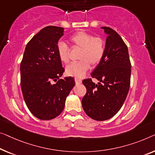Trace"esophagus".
<instances>
[{
  "instance_id": "obj_1",
  "label": "esophagus",
  "mask_w": 155,
  "mask_h": 155,
  "mask_svg": "<svg viewBox=\"0 0 155 155\" xmlns=\"http://www.w3.org/2000/svg\"><path fill=\"white\" fill-rule=\"evenodd\" d=\"M74 81H75V83L76 84H81V83L82 82V81L81 80V79H78V78H74Z\"/></svg>"
}]
</instances>
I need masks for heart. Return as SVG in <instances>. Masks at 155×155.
<instances>
[{
    "instance_id": "1",
    "label": "heart",
    "mask_w": 155,
    "mask_h": 155,
    "mask_svg": "<svg viewBox=\"0 0 155 155\" xmlns=\"http://www.w3.org/2000/svg\"><path fill=\"white\" fill-rule=\"evenodd\" d=\"M70 43L74 48L80 49L77 63H71L66 68V74L77 78H82L89 70L90 65L95 68L102 61L105 54V41L100 37L85 31H78L71 35ZM57 54L59 59L64 63L70 61V48L63 41H59L56 45Z\"/></svg>"
}]
</instances>
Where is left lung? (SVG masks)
<instances>
[{
  "label": "left lung",
  "instance_id": "1",
  "mask_svg": "<svg viewBox=\"0 0 155 155\" xmlns=\"http://www.w3.org/2000/svg\"><path fill=\"white\" fill-rule=\"evenodd\" d=\"M101 28L108 35L105 54L91 74L101 83L95 84L92 78L83 81L86 87L83 108L90 117L98 121L114 116L122 107L130 87L131 67L127 46L121 37L109 27Z\"/></svg>",
  "mask_w": 155,
  "mask_h": 155
}]
</instances>
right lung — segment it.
<instances>
[{
  "label": "right lung",
  "mask_w": 155,
  "mask_h": 155,
  "mask_svg": "<svg viewBox=\"0 0 155 155\" xmlns=\"http://www.w3.org/2000/svg\"><path fill=\"white\" fill-rule=\"evenodd\" d=\"M64 28H44L28 42L21 62V87L32 114L40 120L54 119L63 111L67 97L74 86V78H61L64 71L56 45ZM56 82L54 84L53 82Z\"/></svg>",
  "instance_id": "add662e5"
}]
</instances>
